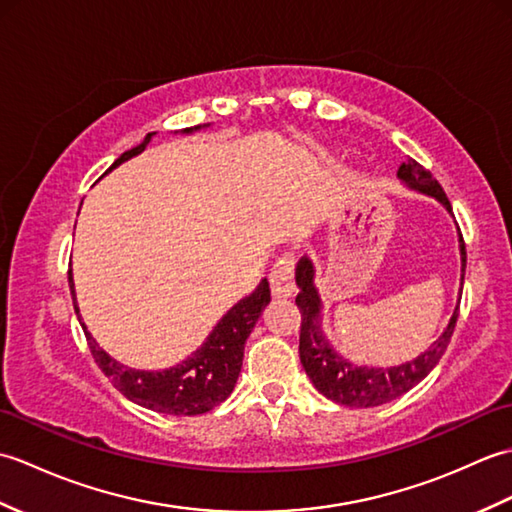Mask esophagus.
<instances>
[{
    "label": "esophagus",
    "mask_w": 512,
    "mask_h": 512,
    "mask_svg": "<svg viewBox=\"0 0 512 512\" xmlns=\"http://www.w3.org/2000/svg\"><path fill=\"white\" fill-rule=\"evenodd\" d=\"M270 288H273V295L277 297H290L295 292V255L288 253L273 266Z\"/></svg>",
    "instance_id": "esophagus-1"
}]
</instances>
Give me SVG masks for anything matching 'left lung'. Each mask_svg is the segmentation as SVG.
Here are the masks:
<instances>
[{
	"label": "left lung",
	"instance_id": "1",
	"mask_svg": "<svg viewBox=\"0 0 512 512\" xmlns=\"http://www.w3.org/2000/svg\"><path fill=\"white\" fill-rule=\"evenodd\" d=\"M398 178L409 184L411 189L420 193L433 195L451 211V202L447 193L440 187V182L431 176L429 169H424L420 162L409 158L402 162L398 169ZM460 253H462V279L466 270V246L460 233ZM312 264L306 257L299 259L297 264V284L301 292L297 295V308L301 312V328H299V358L306 374L325 398H330L345 407H378L389 400L407 394L411 387H416L420 380L427 376L433 367L438 365L442 354L447 352L451 336L458 323L460 306L455 308L447 330L438 336L427 352L420 354L416 361H409L398 367H356L347 363L345 358L336 354L330 343L325 341L319 312L321 301L317 290L312 284Z\"/></svg>",
	"mask_w": 512,
	"mask_h": 512
}]
</instances>
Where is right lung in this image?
Returning <instances> with one entry per match:
<instances>
[{"label": "right lung", "mask_w": 512, "mask_h": 512, "mask_svg": "<svg viewBox=\"0 0 512 512\" xmlns=\"http://www.w3.org/2000/svg\"><path fill=\"white\" fill-rule=\"evenodd\" d=\"M184 132H191L184 129ZM151 134L145 136L143 143L138 147L125 151L118 158L110 171L129 160L132 156L140 154L149 143ZM72 299H74V284H72V270L68 273ZM270 303V286L268 279H264L253 295L242 299L235 308L224 314V319L215 325L213 334L209 336L198 352L187 358L182 365L167 369V372H136L118 365L114 358L107 356L92 334L83 325L85 339H88L90 352L94 356L96 365L101 372L112 380V385L121 391L125 398L140 407H147L158 413H171V416H200V413L211 411L215 405H220L237 383L239 369H242L244 358V343L248 334L253 332L257 319L262 317V310ZM74 310L76 299H74ZM81 321V317H79Z\"/></svg>", "instance_id": "right-lung-1"}]
</instances>
